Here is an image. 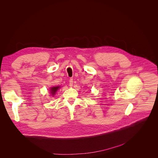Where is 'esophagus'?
Returning <instances> with one entry per match:
<instances>
[{"label": "esophagus", "instance_id": "obj_1", "mask_svg": "<svg viewBox=\"0 0 158 158\" xmlns=\"http://www.w3.org/2000/svg\"><path fill=\"white\" fill-rule=\"evenodd\" d=\"M72 85H73V79H70L69 80V86H72Z\"/></svg>", "mask_w": 158, "mask_h": 158}]
</instances>
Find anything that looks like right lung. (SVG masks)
Here are the masks:
<instances>
[{
	"label": "right lung",
	"mask_w": 158,
	"mask_h": 158,
	"mask_svg": "<svg viewBox=\"0 0 158 158\" xmlns=\"http://www.w3.org/2000/svg\"><path fill=\"white\" fill-rule=\"evenodd\" d=\"M60 88V86H56V87H52L51 88V93H52V95H54L56 91Z\"/></svg>",
	"instance_id": "add662e5"
}]
</instances>
